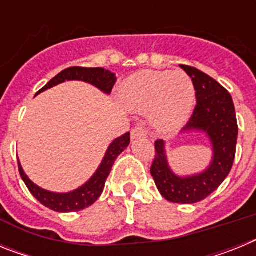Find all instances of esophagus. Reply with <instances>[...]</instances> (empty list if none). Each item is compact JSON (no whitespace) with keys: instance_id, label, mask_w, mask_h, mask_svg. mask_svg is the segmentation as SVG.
<instances>
[{"instance_id":"obj_1","label":"esophagus","mask_w":256,"mask_h":256,"mask_svg":"<svg viewBox=\"0 0 256 256\" xmlns=\"http://www.w3.org/2000/svg\"><path fill=\"white\" fill-rule=\"evenodd\" d=\"M130 136H132V140L141 138V137H148V132L144 126H136L134 130L130 132Z\"/></svg>"}]
</instances>
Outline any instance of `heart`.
<instances>
[{"instance_id": "b5f03b06", "label": "heart", "mask_w": 256, "mask_h": 256, "mask_svg": "<svg viewBox=\"0 0 256 256\" xmlns=\"http://www.w3.org/2000/svg\"><path fill=\"white\" fill-rule=\"evenodd\" d=\"M123 100L133 112L151 108V123L159 132L177 130L195 105V87L183 72L142 70L126 80Z\"/></svg>"}]
</instances>
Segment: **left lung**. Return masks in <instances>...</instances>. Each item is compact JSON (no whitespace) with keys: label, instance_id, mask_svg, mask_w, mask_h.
<instances>
[{"label":"left lung","instance_id":"1","mask_svg":"<svg viewBox=\"0 0 256 256\" xmlns=\"http://www.w3.org/2000/svg\"><path fill=\"white\" fill-rule=\"evenodd\" d=\"M180 68L191 76L198 100L182 132L198 130L209 137L212 146V162L201 173L180 177L169 166L164 141L158 140L151 176L164 198L177 204H195L216 191L230 174L236 155L238 126L234 101L227 90L196 68Z\"/></svg>","mask_w":256,"mask_h":256}]
</instances>
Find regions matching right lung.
I'll list each match as a JSON object with an SVG mask.
<instances>
[{
    "label": "right lung",
    "instance_id": "obj_1",
    "mask_svg": "<svg viewBox=\"0 0 256 256\" xmlns=\"http://www.w3.org/2000/svg\"><path fill=\"white\" fill-rule=\"evenodd\" d=\"M65 80H83L90 84L94 86L106 94H112V87L116 82V76L114 73L108 72V70L102 69V68H80L73 66L68 68L58 73L55 78H52L44 88H40L38 94L46 91L48 88L55 87ZM130 142V132H126L119 138L114 140L112 144L108 146L105 156H104L102 162L100 164L96 173L90 178L88 182H86L82 187L74 190L72 192L66 194H56V192L46 191V190L40 188L37 184L32 182L28 178L24 170H22L20 162L18 160L19 164L20 177L24 180L30 194L40 201V204L44 205L48 209L58 212H79L86 208L91 206L97 198H100L101 194L105 187V182L108 180V174L112 172V165H114L115 159L120 155Z\"/></svg>",
    "mask_w": 256,
    "mask_h": 256
}]
</instances>
